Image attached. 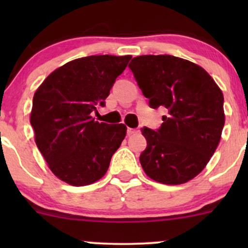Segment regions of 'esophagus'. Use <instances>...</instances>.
<instances>
[{
  "instance_id": "obj_1",
  "label": "esophagus",
  "mask_w": 248,
  "mask_h": 248,
  "mask_svg": "<svg viewBox=\"0 0 248 248\" xmlns=\"http://www.w3.org/2000/svg\"><path fill=\"white\" fill-rule=\"evenodd\" d=\"M135 133H138V130L133 129V128H128V129H127L128 135H133V134H135Z\"/></svg>"
}]
</instances>
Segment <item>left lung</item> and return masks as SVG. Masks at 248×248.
Wrapping results in <instances>:
<instances>
[{
    "label": "left lung",
    "mask_w": 248,
    "mask_h": 248,
    "mask_svg": "<svg viewBox=\"0 0 248 248\" xmlns=\"http://www.w3.org/2000/svg\"><path fill=\"white\" fill-rule=\"evenodd\" d=\"M129 69L152 108L166 107L161 128H142L140 155L148 177L162 184L186 183L203 171L217 149L225 124L224 95L205 70L170 55L139 56Z\"/></svg>",
    "instance_id": "1"
}]
</instances>
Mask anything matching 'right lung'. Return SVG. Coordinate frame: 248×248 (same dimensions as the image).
Masks as SVG:
<instances>
[{"label": "right lung", "instance_id": "right-lung-1", "mask_svg": "<svg viewBox=\"0 0 248 248\" xmlns=\"http://www.w3.org/2000/svg\"><path fill=\"white\" fill-rule=\"evenodd\" d=\"M130 58L75 59L50 73L36 90L30 114L35 142L53 175L70 186L99 181L126 136L124 124L98 122L91 113L104 106Z\"/></svg>", "mask_w": 248, "mask_h": 248}]
</instances>
